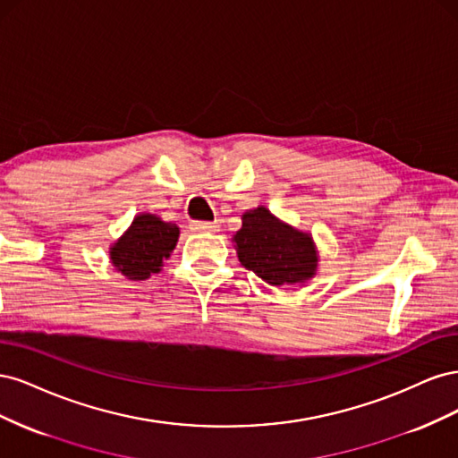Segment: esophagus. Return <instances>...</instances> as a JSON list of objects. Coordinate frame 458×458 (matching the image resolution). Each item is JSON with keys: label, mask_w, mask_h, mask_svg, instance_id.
I'll return each mask as SVG.
<instances>
[{"label": "esophagus", "mask_w": 458, "mask_h": 458, "mask_svg": "<svg viewBox=\"0 0 458 458\" xmlns=\"http://www.w3.org/2000/svg\"><path fill=\"white\" fill-rule=\"evenodd\" d=\"M191 231H217V221H191Z\"/></svg>", "instance_id": "1"}]
</instances>
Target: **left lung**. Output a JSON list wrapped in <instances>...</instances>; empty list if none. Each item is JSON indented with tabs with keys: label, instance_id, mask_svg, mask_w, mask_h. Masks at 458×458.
Returning a JSON list of instances; mask_svg holds the SVG:
<instances>
[{
	"label": "left lung",
	"instance_id": "1",
	"mask_svg": "<svg viewBox=\"0 0 458 458\" xmlns=\"http://www.w3.org/2000/svg\"><path fill=\"white\" fill-rule=\"evenodd\" d=\"M233 241L242 266L273 286L303 283L315 273L317 252L310 234L281 224L267 208L246 212Z\"/></svg>",
	"mask_w": 458,
	"mask_h": 458
}]
</instances>
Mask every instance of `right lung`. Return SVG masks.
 <instances>
[{
  "mask_svg": "<svg viewBox=\"0 0 458 458\" xmlns=\"http://www.w3.org/2000/svg\"><path fill=\"white\" fill-rule=\"evenodd\" d=\"M177 237L179 227L175 224H165L157 216L141 214L113 246L110 259L128 279L143 281L148 279L150 273L160 271L164 259L175 248Z\"/></svg>",
  "mask_w": 458,
  "mask_h": 458,
  "instance_id": "1",
  "label": "right lung"
}]
</instances>
